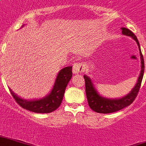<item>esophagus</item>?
<instances>
[{
    "label": "esophagus",
    "instance_id": "obj_1",
    "mask_svg": "<svg viewBox=\"0 0 146 146\" xmlns=\"http://www.w3.org/2000/svg\"><path fill=\"white\" fill-rule=\"evenodd\" d=\"M84 65L83 63H80V62H77V63H75L73 66V73H79L83 72L84 70Z\"/></svg>",
    "mask_w": 146,
    "mask_h": 146
}]
</instances>
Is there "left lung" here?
<instances>
[{
    "instance_id": "left-lung-1",
    "label": "left lung",
    "mask_w": 146,
    "mask_h": 146,
    "mask_svg": "<svg viewBox=\"0 0 146 146\" xmlns=\"http://www.w3.org/2000/svg\"><path fill=\"white\" fill-rule=\"evenodd\" d=\"M121 29H122V32L124 35L131 36L137 43L139 49L140 56H141V63H142L141 73H140L139 77L138 79L137 83L135 86V87L132 89V90L124 97L121 98V99H115V100H110V99L102 97L101 96L99 95L90 77L86 75L83 76L84 80H85L86 94V97H87L88 104L90 106V107L91 108V110H93L94 112H96V113H115V112H117L119 110L129 106L130 104L133 103V101L135 100V99L137 96L140 86H141L143 74H144L145 65L144 59H143V56H142V52H141L139 43V40H138L136 36L130 30L125 28V27H122Z\"/></svg>"
}]
</instances>
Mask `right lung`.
Instances as JSON below:
<instances>
[{
  "label": "right lung",
  "instance_id": "1",
  "mask_svg": "<svg viewBox=\"0 0 146 146\" xmlns=\"http://www.w3.org/2000/svg\"><path fill=\"white\" fill-rule=\"evenodd\" d=\"M72 75V66H67L62 69L56 76L55 84L51 93L41 100L27 101L18 97L11 90H10V92L17 104L25 110L37 113H52L60 106L66 87L69 81L70 80Z\"/></svg>",
  "mask_w": 146,
  "mask_h": 146
}]
</instances>
